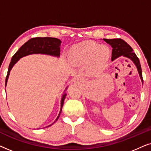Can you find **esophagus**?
<instances>
[{"label": "esophagus", "mask_w": 151, "mask_h": 151, "mask_svg": "<svg viewBox=\"0 0 151 151\" xmlns=\"http://www.w3.org/2000/svg\"><path fill=\"white\" fill-rule=\"evenodd\" d=\"M80 81V78H76V79L75 80V81H74V82H75L76 83H78V82H79Z\"/></svg>", "instance_id": "obj_1"}]
</instances>
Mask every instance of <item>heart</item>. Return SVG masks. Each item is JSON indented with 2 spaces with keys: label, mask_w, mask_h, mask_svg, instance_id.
<instances>
[{
  "label": "heart",
  "mask_w": 151,
  "mask_h": 151,
  "mask_svg": "<svg viewBox=\"0 0 151 151\" xmlns=\"http://www.w3.org/2000/svg\"><path fill=\"white\" fill-rule=\"evenodd\" d=\"M111 52L106 46H100L92 42L74 45L69 51V62L73 66L90 63L89 71L93 75L102 73L108 65Z\"/></svg>",
  "instance_id": "obj_1"
}]
</instances>
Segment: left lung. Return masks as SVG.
<instances>
[{"label":"left lung","mask_w":151,"mask_h":151,"mask_svg":"<svg viewBox=\"0 0 151 151\" xmlns=\"http://www.w3.org/2000/svg\"><path fill=\"white\" fill-rule=\"evenodd\" d=\"M107 44L110 45L112 47V57H111V60L113 61L117 58L120 57L122 55L124 57L127 58L131 60L134 63L135 67H137L138 73L140 77V79L142 80V84H143V79H142V68L140 65V63L137 55L134 52L133 50L131 48L127 42H126L124 40L120 38L116 39H103Z\"/></svg>","instance_id":"left-lung-1"}]
</instances>
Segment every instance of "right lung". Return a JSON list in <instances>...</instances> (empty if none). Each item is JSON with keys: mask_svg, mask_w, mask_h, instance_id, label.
I'll return each mask as SVG.
<instances>
[{"mask_svg": "<svg viewBox=\"0 0 151 151\" xmlns=\"http://www.w3.org/2000/svg\"><path fill=\"white\" fill-rule=\"evenodd\" d=\"M61 40L55 38H49V37H45V38H34L29 40L27 42L24 43L18 50L16 51V53L14 55L11 60V63L9 65V69H8L7 75L6 76L5 80V87L7 86V80L9 78V76L14 65L22 57L27 56L28 55L32 54H45L49 55L51 56H54L59 58L60 55V45ZM68 86L64 91V93L62 96L61 98V105H60V111L57 118L53 124H54L55 122L59 118L62 109H63L64 101L67 96L66 91H67ZM52 124H50L48 127H50Z\"/></svg>", "mask_w": 151, "mask_h": 151, "instance_id": "add662e5", "label": "right lung"}]
</instances>
